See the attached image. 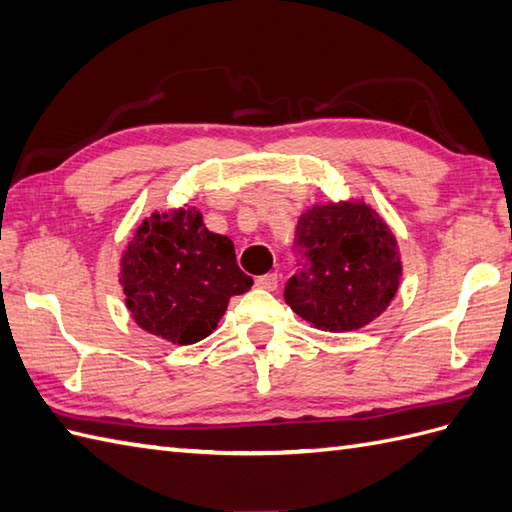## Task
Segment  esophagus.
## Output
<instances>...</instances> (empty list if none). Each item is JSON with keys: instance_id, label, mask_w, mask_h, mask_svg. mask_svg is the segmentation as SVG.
<instances>
[{"instance_id": "1", "label": "esophagus", "mask_w": 512, "mask_h": 512, "mask_svg": "<svg viewBox=\"0 0 512 512\" xmlns=\"http://www.w3.org/2000/svg\"><path fill=\"white\" fill-rule=\"evenodd\" d=\"M256 286L265 291H276L278 289V273H267V276L256 278Z\"/></svg>"}]
</instances>
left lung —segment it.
<instances>
[{
  "label": "left lung",
  "mask_w": 512,
  "mask_h": 512,
  "mask_svg": "<svg viewBox=\"0 0 512 512\" xmlns=\"http://www.w3.org/2000/svg\"><path fill=\"white\" fill-rule=\"evenodd\" d=\"M304 269L286 282L293 313L323 332H352L378 319L402 282L397 236L363 197L323 202L297 219Z\"/></svg>",
  "instance_id": "1"
}]
</instances>
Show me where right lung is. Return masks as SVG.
<instances>
[{
    "instance_id": "right-lung-1",
    "label": "right lung",
    "mask_w": 512,
    "mask_h": 512,
    "mask_svg": "<svg viewBox=\"0 0 512 512\" xmlns=\"http://www.w3.org/2000/svg\"><path fill=\"white\" fill-rule=\"evenodd\" d=\"M119 284L130 317L145 332L191 345L213 334L230 297L254 280L236 265L234 243L204 226L195 206L160 208L123 249Z\"/></svg>"
}]
</instances>
